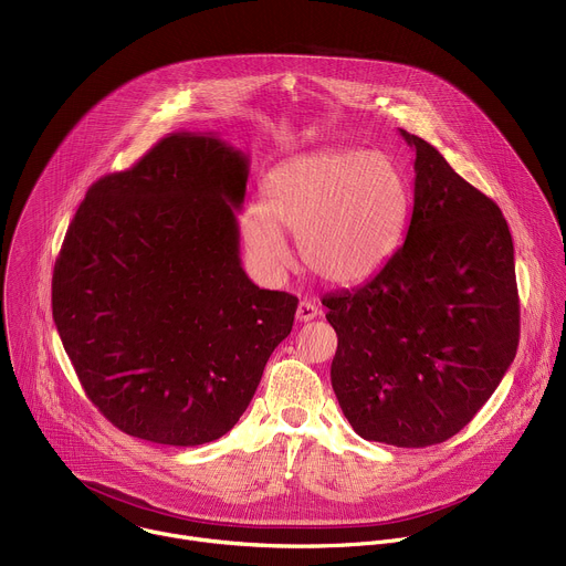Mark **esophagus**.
I'll return each instance as SVG.
<instances>
[{"label": "esophagus", "mask_w": 566, "mask_h": 566, "mask_svg": "<svg viewBox=\"0 0 566 566\" xmlns=\"http://www.w3.org/2000/svg\"><path fill=\"white\" fill-rule=\"evenodd\" d=\"M318 314H321V310L312 301H301L298 310H296V321L307 323V321H314Z\"/></svg>", "instance_id": "obj_1"}]
</instances>
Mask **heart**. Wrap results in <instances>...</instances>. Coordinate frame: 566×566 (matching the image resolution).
Segmentation results:
<instances>
[{
	"instance_id": "b5f03b06",
	"label": "heart",
	"mask_w": 566,
	"mask_h": 566,
	"mask_svg": "<svg viewBox=\"0 0 566 566\" xmlns=\"http://www.w3.org/2000/svg\"><path fill=\"white\" fill-rule=\"evenodd\" d=\"M407 217L409 184L391 155L321 150L270 172L265 206H245L241 232L252 261L268 274L290 263L283 227L298 237L301 259L318 279L354 285L389 261Z\"/></svg>"
}]
</instances>
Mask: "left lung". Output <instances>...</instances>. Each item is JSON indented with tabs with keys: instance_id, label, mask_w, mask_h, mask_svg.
I'll list each match as a JSON object with an SVG mask.
<instances>
[{
	"instance_id": "obj_1",
	"label": "left lung",
	"mask_w": 566,
	"mask_h": 566,
	"mask_svg": "<svg viewBox=\"0 0 566 566\" xmlns=\"http://www.w3.org/2000/svg\"><path fill=\"white\" fill-rule=\"evenodd\" d=\"M402 245L360 287L327 294L332 387L365 440L429 447L455 436L515 358L520 303L500 208L424 139Z\"/></svg>"
}]
</instances>
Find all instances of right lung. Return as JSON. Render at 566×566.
<instances>
[{"instance_id": "1", "label": "right lung", "mask_w": 566, "mask_h": 566, "mask_svg": "<svg viewBox=\"0 0 566 566\" xmlns=\"http://www.w3.org/2000/svg\"><path fill=\"white\" fill-rule=\"evenodd\" d=\"M248 175L217 135L175 133L93 184L66 232L53 318L86 396L128 436L221 438L292 332L298 298L241 265Z\"/></svg>"}]
</instances>
